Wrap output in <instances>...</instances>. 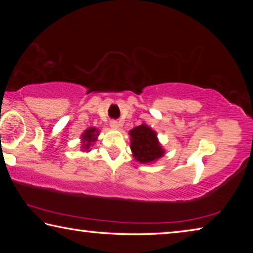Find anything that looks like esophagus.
<instances>
[{"mask_svg": "<svg viewBox=\"0 0 253 253\" xmlns=\"http://www.w3.org/2000/svg\"><path fill=\"white\" fill-rule=\"evenodd\" d=\"M110 127L113 128V129H118V128H119V123L117 121H111L110 122Z\"/></svg>", "mask_w": 253, "mask_h": 253, "instance_id": "34e87169", "label": "esophagus"}]
</instances>
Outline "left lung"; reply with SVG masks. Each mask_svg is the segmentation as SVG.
<instances>
[{
  "mask_svg": "<svg viewBox=\"0 0 253 253\" xmlns=\"http://www.w3.org/2000/svg\"><path fill=\"white\" fill-rule=\"evenodd\" d=\"M130 149L137 162L142 164L153 163L164 155L165 151L157 139V134L146 124L129 131Z\"/></svg>",
  "mask_w": 253,
  "mask_h": 253,
  "instance_id": "1",
  "label": "left lung"
}]
</instances>
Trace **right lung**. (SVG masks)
I'll use <instances>...</instances> for the list:
<instances>
[{"label":"right lung","instance_id":"add662e5","mask_svg":"<svg viewBox=\"0 0 253 253\" xmlns=\"http://www.w3.org/2000/svg\"><path fill=\"white\" fill-rule=\"evenodd\" d=\"M99 135V130L95 127H89L88 129H85L84 131V134L81 135V142H83V151L88 152L90 147L92 146V144L97 140V136Z\"/></svg>","mask_w":253,"mask_h":253}]
</instances>
